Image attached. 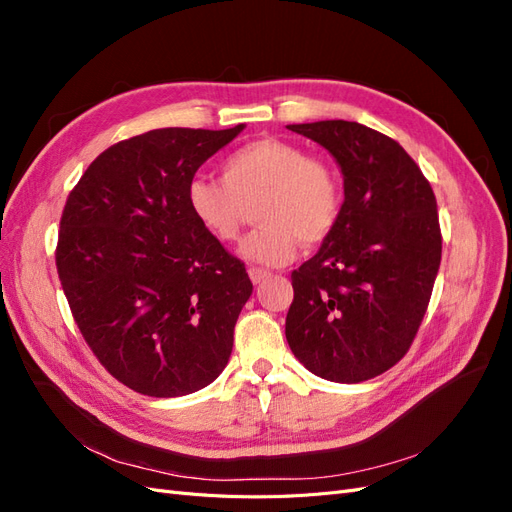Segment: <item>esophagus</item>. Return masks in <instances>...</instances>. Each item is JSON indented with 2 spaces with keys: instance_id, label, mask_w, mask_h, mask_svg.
<instances>
[{
  "instance_id": "34e87169",
  "label": "esophagus",
  "mask_w": 512,
  "mask_h": 512,
  "mask_svg": "<svg viewBox=\"0 0 512 512\" xmlns=\"http://www.w3.org/2000/svg\"><path fill=\"white\" fill-rule=\"evenodd\" d=\"M247 273H250V280L254 282V284H260V282H265L267 280V277H271V273L267 271V269H260V267H252L250 271H247Z\"/></svg>"
}]
</instances>
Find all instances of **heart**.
Segmentation results:
<instances>
[{"instance_id":"1","label":"heart","mask_w":512,"mask_h":512,"mask_svg":"<svg viewBox=\"0 0 512 512\" xmlns=\"http://www.w3.org/2000/svg\"><path fill=\"white\" fill-rule=\"evenodd\" d=\"M188 209L196 224L220 243L237 241L245 211L256 205L262 222L239 254L258 265L280 267L297 254L299 241L327 239L344 207L335 168L282 138H258L232 151L222 181L196 177L188 183Z\"/></svg>"}]
</instances>
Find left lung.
I'll list each match as a JSON object with an SVG mask.
<instances>
[{
    "mask_svg": "<svg viewBox=\"0 0 512 512\" xmlns=\"http://www.w3.org/2000/svg\"><path fill=\"white\" fill-rule=\"evenodd\" d=\"M337 160L344 207L314 258L292 271L286 339L312 374L376 378L404 359L440 269L436 196L393 138L363 123H294Z\"/></svg>",
    "mask_w": 512,
    "mask_h": 512,
    "instance_id": "1",
    "label": "left lung"
}]
</instances>
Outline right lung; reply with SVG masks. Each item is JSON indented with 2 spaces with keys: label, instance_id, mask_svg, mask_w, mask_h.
I'll return each mask as SVG.
<instances>
[{
  "label": "right lung",
  "instance_id": "obj_1",
  "mask_svg": "<svg viewBox=\"0 0 512 512\" xmlns=\"http://www.w3.org/2000/svg\"><path fill=\"white\" fill-rule=\"evenodd\" d=\"M245 126L162 128L102 151L70 192L55 262L104 369L149 397L205 389L226 367L252 282L196 224L188 183Z\"/></svg>",
  "mask_w": 512,
  "mask_h": 512
}]
</instances>
